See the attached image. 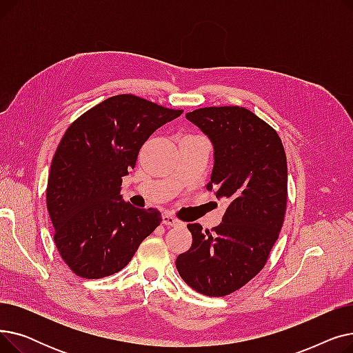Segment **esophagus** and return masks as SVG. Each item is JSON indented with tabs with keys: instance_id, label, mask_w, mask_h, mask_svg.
I'll use <instances>...</instances> for the list:
<instances>
[{
	"instance_id": "34e87169",
	"label": "esophagus",
	"mask_w": 353,
	"mask_h": 353,
	"mask_svg": "<svg viewBox=\"0 0 353 353\" xmlns=\"http://www.w3.org/2000/svg\"><path fill=\"white\" fill-rule=\"evenodd\" d=\"M163 225L176 228V226H180V225H181V221L177 220V219H176L174 216H172L170 213H164V214H163Z\"/></svg>"
}]
</instances>
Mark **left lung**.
Returning a JSON list of instances; mask_svg holds the SVG:
<instances>
[{
    "instance_id": "1",
    "label": "left lung",
    "mask_w": 353,
    "mask_h": 353,
    "mask_svg": "<svg viewBox=\"0 0 353 353\" xmlns=\"http://www.w3.org/2000/svg\"><path fill=\"white\" fill-rule=\"evenodd\" d=\"M186 119L213 145L206 189L225 199L228 208L212 232L188 225L193 243L177 256L176 268L192 289L216 298L253 279L279 237L288 197L286 154L274 130L248 108L205 107Z\"/></svg>"
}]
</instances>
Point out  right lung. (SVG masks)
Wrapping results in <instances>:
<instances>
[{"label": "right lung", "mask_w": 353, "mask_h": 353, "mask_svg": "<svg viewBox=\"0 0 353 353\" xmlns=\"http://www.w3.org/2000/svg\"><path fill=\"white\" fill-rule=\"evenodd\" d=\"M181 113L120 94L67 128L51 161L47 209L55 246L76 274L100 279L120 272L160 225L159 210L123 200L121 181L147 139Z\"/></svg>", "instance_id": "1"}]
</instances>
